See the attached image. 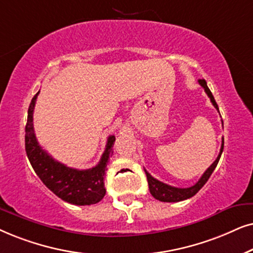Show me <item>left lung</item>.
Returning a JSON list of instances; mask_svg holds the SVG:
<instances>
[{
  "instance_id": "obj_1",
  "label": "left lung",
  "mask_w": 253,
  "mask_h": 253,
  "mask_svg": "<svg viewBox=\"0 0 253 253\" xmlns=\"http://www.w3.org/2000/svg\"><path fill=\"white\" fill-rule=\"evenodd\" d=\"M198 82H199L200 85L205 89V92H206L207 96L210 97L211 102L214 105L215 109L218 111L217 104H216V102H215L213 95H211L210 87L207 86L206 81L199 80ZM223 146H224V140L222 139L220 154H218L217 158L214 161V163L211 164V166L208 168L206 171H205V173L203 174V176H201L200 179L198 180L197 183H195L193 186H191V187L179 188V187L170 186V185L164 184V183H162V181L157 180L156 178H154L153 176H151V174L148 172L147 170H144V171H146V174H147V180H148V185H149V191H150L151 195H153L155 199L163 201V203H178V201L186 200V199H188V198L193 197V195L197 194L198 192L200 191V188L207 183V180L210 179L211 174L213 173V171L215 170V168H216V166H217L218 161H220L221 154H222V151H223Z\"/></svg>"
}]
</instances>
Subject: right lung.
Masks as SVG:
<instances>
[{
	"label": "right lung",
	"instance_id": "add662e5",
	"mask_svg": "<svg viewBox=\"0 0 253 253\" xmlns=\"http://www.w3.org/2000/svg\"><path fill=\"white\" fill-rule=\"evenodd\" d=\"M39 92H37L30 104L25 126V150L33 170L40 180L63 201L77 206H89L99 203L106 193L104 177L107 170V162L113 154L112 147L116 136L107 137L102 158L91 169L77 170L60 163L47 154L37 141L33 128V110Z\"/></svg>",
	"mask_w": 253,
	"mask_h": 253
}]
</instances>
